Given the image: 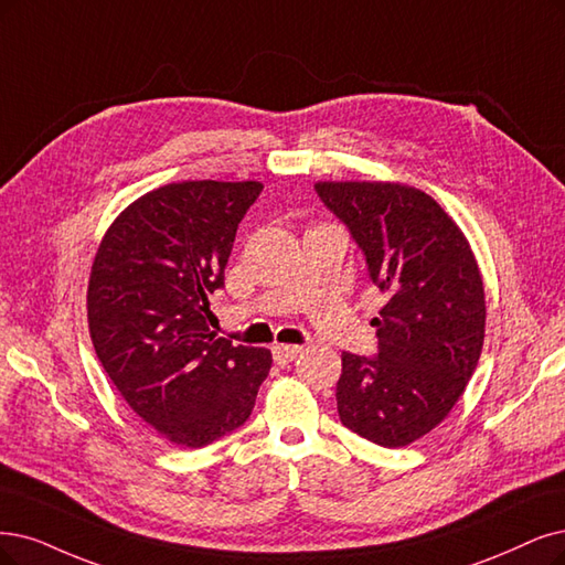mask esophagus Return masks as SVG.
<instances>
[{"mask_svg": "<svg viewBox=\"0 0 565 565\" xmlns=\"http://www.w3.org/2000/svg\"><path fill=\"white\" fill-rule=\"evenodd\" d=\"M300 351H302V347H298V344H275L271 347V359H275L277 365H288Z\"/></svg>", "mask_w": 565, "mask_h": 565, "instance_id": "esophagus-1", "label": "esophagus"}]
</instances>
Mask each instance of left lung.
<instances>
[{
    "label": "left lung",
    "instance_id": "left-lung-1",
    "mask_svg": "<svg viewBox=\"0 0 565 565\" xmlns=\"http://www.w3.org/2000/svg\"><path fill=\"white\" fill-rule=\"evenodd\" d=\"M321 202L365 256L386 302L377 353H342V424L388 449L433 430L468 386L484 344V284L468 239L430 195L403 183L321 181Z\"/></svg>",
    "mask_w": 565,
    "mask_h": 565
}]
</instances>
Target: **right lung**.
<instances>
[{"mask_svg":"<svg viewBox=\"0 0 565 565\" xmlns=\"http://www.w3.org/2000/svg\"><path fill=\"white\" fill-rule=\"evenodd\" d=\"M258 181H181L132 202L104 235L88 284L97 359L141 419L200 449L239 428L271 367L267 349L216 338L209 296L223 288L237 225Z\"/></svg>","mask_w":565,"mask_h":565,"instance_id":"add662e5","label":"right lung"}]
</instances>
